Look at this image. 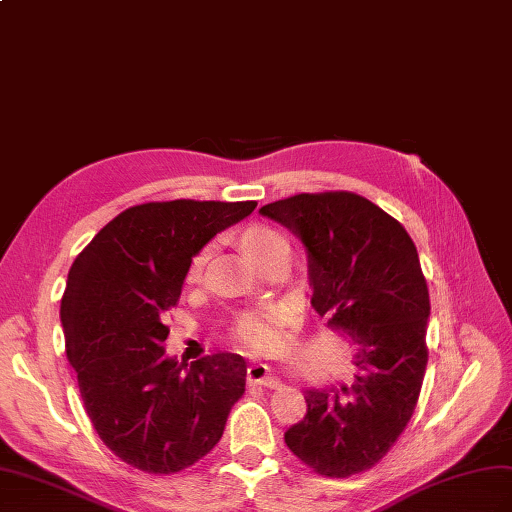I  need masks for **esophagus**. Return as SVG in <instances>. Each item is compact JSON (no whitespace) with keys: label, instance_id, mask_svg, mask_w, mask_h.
<instances>
[{"label":"esophagus","instance_id":"esophagus-1","mask_svg":"<svg viewBox=\"0 0 512 512\" xmlns=\"http://www.w3.org/2000/svg\"><path fill=\"white\" fill-rule=\"evenodd\" d=\"M246 378H248V383H253V385H264V387H277L279 385V378L272 374L270 365H266V363H251V365H248Z\"/></svg>","mask_w":512,"mask_h":512}]
</instances>
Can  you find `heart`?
<instances>
[{"label":"heart","instance_id":"heart-1","mask_svg":"<svg viewBox=\"0 0 512 512\" xmlns=\"http://www.w3.org/2000/svg\"><path fill=\"white\" fill-rule=\"evenodd\" d=\"M242 246L246 248V253L257 261L261 255L270 253L272 248L287 246V240L277 229L266 227V225H253L242 233ZM205 261H207V251H201L190 261L188 272H186L188 283H196L203 277ZM283 320H285L283 305H266V307L240 313L238 320H235L233 333L246 346L264 348L272 342L274 331H277V326Z\"/></svg>","mask_w":512,"mask_h":512}]
</instances>
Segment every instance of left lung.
<instances>
[{
  "instance_id": "left-lung-1",
  "label": "left lung",
  "mask_w": 512,
  "mask_h": 512,
  "mask_svg": "<svg viewBox=\"0 0 512 512\" xmlns=\"http://www.w3.org/2000/svg\"><path fill=\"white\" fill-rule=\"evenodd\" d=\"M259 214L303 242L311 307L355 344V381L305 387L307 415L285 443L322 476L359 474L398 441L422 389L430 300L417 248L396 218L352 192L296 194Z\"/></svg>"
}]
</instances>
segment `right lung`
<instances>
[{
  "label": "right lung",
  "mask_w": 512,
  "mask_h": 512,
  "mask_svg": "<svg viewBox=\"0 0 512 512\" xmlns=\"http://www.w3.org/2000/svg\"><path fill=\"white\" fill-rule=\"evenodd\" d=\"M255 201H166L125 209L75 257L60 303L67 359L97 435L127 465L175 474L220 441L246 361H177L162 346L192 257Z\"/></svg>",
  "instance_id": "add662e5"
}]
</instances>
